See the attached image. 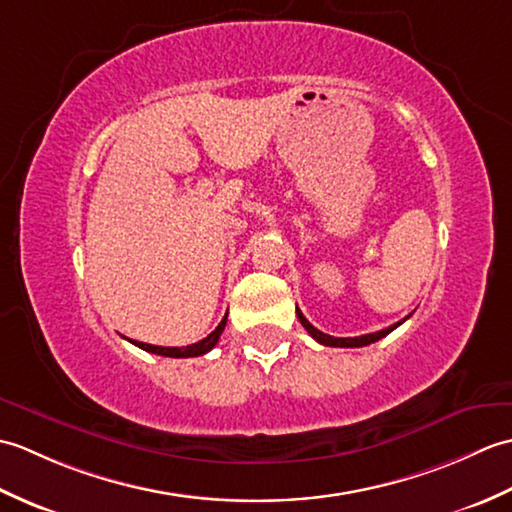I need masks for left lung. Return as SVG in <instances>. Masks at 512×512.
Instances as JSON below:
<instances>
[{"label":"left lung","instance_id":"obj_1","mask_svg":"<svg viewBox=\"0 0 512 512\" xmlns=\"http://www.w3.org/2000/svg\"><path fill=\"white\" fill-rule=\"evenodd\" d=\"M297 317H299L301 325H303V328L308 330V334L312 336L314 341H319L321 345H330V347H363V345H369V343H376L378 339H383V336H387L391 330H396L402 321H407V319H409V317H405V319H402V321H398V323H394V325H389V328L380 330V332L363 334V336H350V339H339V336L323 334L321 330L314 328V325H312V323H310L306 317H303L301 310H297Z\"/></svg>","mask_w":512,"mask_h":512}]
</instances>
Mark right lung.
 Masks as SVG:
<instances>
[{
	"label": "right lung",
	"instance_id": "right-lung-1",
	"mask_svg": "<svg viewBox=\"0 0 512 512\" xmlns=\"http://www.w3.org/2000/svg\"><path fill=\"white\" fill-rule=\"evenodd\" d=\"M228 317V312H226ZM226 317L220 321V325L206 336V339L193 343V345H187V347H160V345H149V343H138V341H132L134 345H138L140 350L145 352H151V354H158V356H171V358H191V356H202L209 350H213V347L217 345V341H220V334L224 332L226 328Z\"/></svg>",
	"mask_w": 512,
	"mask_h": 512
}]
</instances>
